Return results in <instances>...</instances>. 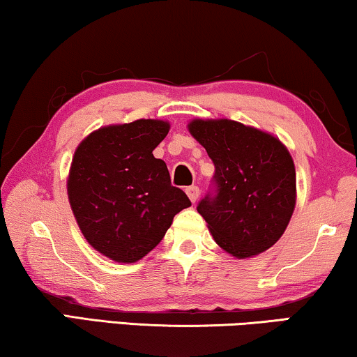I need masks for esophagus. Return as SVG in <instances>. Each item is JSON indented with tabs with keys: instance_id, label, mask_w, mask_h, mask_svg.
Listing matches in <instances>:
<instances>
[{
	"instance_id": "esophagus-1",
	"label": "esophagus",
	"mask_w": 357,
	"mask_h": 357,
	"mask_svg": "<svg viewBox=\"0 0 357 357\" xmlns=\"http://www.w3.org/2000/svg\"><path fill=\"white\" fill-rule=\"evenodd\" d=\"M185 194H188V197L190 199V202H192V204H195V202L199 200L200 189L197 188V185H189V188L185 189Z\"/></svg>"
}]
</instances>
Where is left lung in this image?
Masks as SVG:
<instances>
[{
  "mask_svg": "<svg viewBox=\"0 0 357 357\" xmlns=\"http://www.w3.org/2000/svg\"><path fill=\"white\" fill-rule=\"evenodd\" d=\"M189 131L215 165L197 205L213 238L236 258L273 247L295 210V165L278 137L234 120H194Z\"/></svg>",
  "mask_w": 357,
  "mask_h": 357,
  "instance_id": "1",
  "label": "left lung"
}]
</instances>
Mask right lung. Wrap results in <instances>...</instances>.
I'll use <instances>...</instances> for the list:
<instances>
[{
  "label": "right lung",
  "mask_w": 357,
  "mask_h": 357,
  "mask_svg": "<svg viewBox=\"0 0 357 357\" xmlns=\"http://www.w3.org/2000/svg\"><path fill=\"white\" fill-rule=\"evenodd\" d=\"M162 120L94 131L77 147L67 181L73 215L89 245L116 263L155 248L174 215L190 206L152 151L168 135Z\"/></svg>",
  "instance_id": "add662e5"
}]
</instances>
